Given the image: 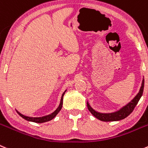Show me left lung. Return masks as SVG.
Listing matches in <instances>:
<instances>
[{"label": "left lung", "instance_id": "obj_1", "mask_svg": "<svg viewBox=\"0 0 148 148\" xmlns=\"http://www.w3.org/2000/svg\"><path fill=\"white\" fill-rule=\"evenodd\" d=\"M144 83L145 80L144 79H143L139 93L136 94V96H135L129 103H128L126 105L123 107L121 109H120L118 111L111 113H101L93 110V109L90 106L88 102H87L88 110H89L91 112V114H93L94 117H96L97 119L100 120V121H104V122H109V121H118L124 119V118L128 117V116L133 112L134 109L135 108V107L136 106L138 102H139L140 98L143 96V90H144Z\"/></svg>", "mask_w": 148, "mask_h": 148}]
</instances>
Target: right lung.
Instances as JSON below:
<instances>
[{
  "mask_svg": "<svg viewBox=\"0 0 148 148\" xmlns=\"http://www.w3.org/2000/svg\"><path fill=\"white\" fill-rule=\"evenodd\" d=\"M66 90H65V92H63V95H62L61 99H60V104H59L58 107L56 109V110H55V111H54L53 112L51 113L50 114H48V115L44 116V117H39V118H32V117H27V116L24 115V114H21V113L19 112L18 111H16V112H17V113L19 114V115H20L22 118H24L25 120H26V121H31V122L38 123H41L47 122V121H51V120H52L54 118H55V116L57 115L58 113L60 111V110H61L62 106H63V96H64L65 93H66Z\"/></svg>",
  "mask_w": 148,
  "mask_h": 148,
  "instance_id": "right-lung-1",
  "label": "right lung"
}]
</instances>
